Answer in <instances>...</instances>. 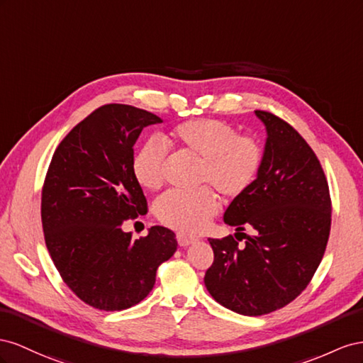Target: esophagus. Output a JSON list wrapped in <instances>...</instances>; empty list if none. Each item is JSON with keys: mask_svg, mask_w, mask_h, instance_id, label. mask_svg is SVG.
Instances as JSON below:
<instances>
[{"mask_svg": "<svg viewBox=\"0 0 363 363\" xmlns=\"http://www.w3.org/2000/svg\"><path fill=\"white\" fill-rule=\"evenodd\" d=\"M176 239H178L179 246H189V245H191V243H194L196 240H198V239H196V237L187 235V234H184V233L176 234Z\"/></svg>", "mask_w": 363, "mask_h": 363, "instance_id": "obj_1", "label": "esophagus"}]
</instances>
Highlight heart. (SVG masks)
I'll list each match as a JSON object with an SVG mask.
<instances>
[{
  "instance_id": "obj_1",
  "label": "heart",
  "mask_w": 363,
  "mask_h": 363,
  "mask_svg": "<svg viewBox=\"0 0 363 363\" xmlns=\"http://www.w3.org/2000/svg\"><path fill=\"white\" fill-rule=\"evenodd\" d=\"M167 138L179 150L201 158L199 182L213 185L228 198H235L250 189L263 162L260 144L217 120L184 121L170 130ZM165 165L167 147L161 140L152 138L133 157L132 172L141 187L158 190L165 182ZM219 206V196L208 187L194 193L170 191L158 201L157 214L173 230L199 233Z\"/></svg>"
}]
</instances>
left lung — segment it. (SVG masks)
Returning a JSON list of instances; mask_svg holds the SVG:
<instances>
[{"instance_id":"left-lung-1","label":"left lung","mask_w":363,"mask_h":363,"mask_svg":"<svg viewBox=\"0 0 363 363\" xmlns=\"http://www.w3.org/2000/svg\"><path fill=\"white\" fill-rule=\"evenodd\" d=\"M255 116L266 129L262 167L223 214L246 242L208 239L214 262L203 278L217 303L245 316L275 312L304 291L323 260L331 225L328 184L312 147L274 113ZM245 227L255 235L240 233Z\"/></svg>"}]
</instances>
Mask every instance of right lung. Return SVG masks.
Returning <instances> with one entry per match:
<instances>
[{
    "label": "right lung",
    "instance_id": "right-lung-1",
    "mask_svg": "<svg viewBox=\"0 0 363 363\" xmlns=\"http://www.w3.org/2000/svg\"><path fill=\"white\" fill-rule=\"evenodd\" d=\"M158 123L144 109L105 105L62 140L50 162L40 203L47 250L71 291L99 310L143 301L178 247L169 228L152 226L138 240L121 228L147 211L132 172L133 146Z\"/></svg>",
    "mask_w": 363,
    "mask_h": 363
}]
</instances>
